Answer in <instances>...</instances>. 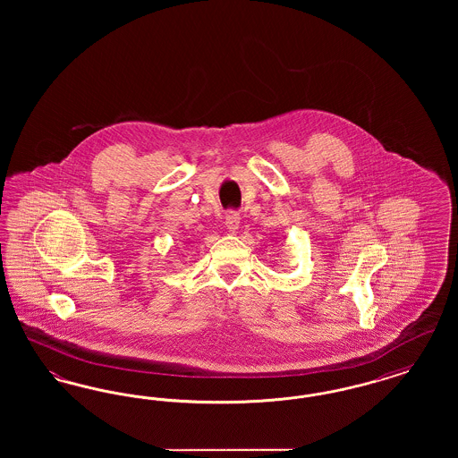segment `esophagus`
<instances>
[{
    "label": "esophagus",
    "instance_id": "1",
    "mask_svg": "<svg viewBox=\"0 0 458 458\" xmlns=\"http://www.w3.org/2000/svg\"><path fill=\"white\" fill-rule=\"evenodd\" d=\"M225 225H226V228H228L232 233H235L240 226L239 213H237V211H228V215H226V218H225Z\"/></svg>",
    "mask_w": 458,
    "mask_h": 458
}]
</instances>
